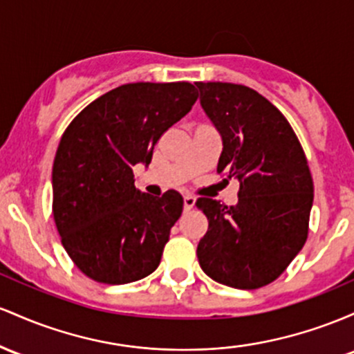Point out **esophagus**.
<instances>
[{
    "label": "esophagus",
    "instance_id": "34e87169",
    "mask_svg": "<svg viewBox=\"0 0 354 354\" xmlns=\"http://www.w3.org/2000/svg\"><path fill=\"white\" fill-rule=\"evenodd\" d=\"M196 205V197L194 196H185L184 197V209L185 210H190Z\"/></svg>",
    "mask_w": 354,
    "mask_h": 354
}]
</instances>
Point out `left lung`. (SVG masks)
<instances>
[{
	"mask_svg": "<svg viewBox=\"0 0 354 354\" xmlns=\"http://www.w3.org/2000/svg\"><path fill=\"white\" fill-rule=\"evenodd\" d=\"M201 106L222 138L217 172L239 180V201L198 197L209 229L197 245L202 271L236 289L272 283L303 249L313 177L286 117L256 90L197 82Z\"/></svg>",
	"mask_w": 354,
	"mask_h": 354,
	"instance_id": "1",
	"label": "left lung"
}]
</instances>
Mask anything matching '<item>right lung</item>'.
Masks as SVG:
<instances>
[{
    "label": "right lung",
    "instance_id": "right-lung-1",
    "mask_svg": "<svg viewBox=\"0 0 354 354\" xmlns=\"http://www.w3.org/2000/svg\"><path fill=\"white\" fill-rule=\"evenodd\" d=\"M197 100L192 83H127L82 110L53 162V217L77 268L103 284L147 277L184 207L177 190L162 197L135 189L133 167H149L160 135Z\"/></svg>",
    "mask_w": 354,
    "mask_h": 354
}]
</instances>
